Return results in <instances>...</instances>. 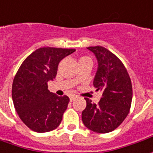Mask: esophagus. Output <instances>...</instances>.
I'll list each match as a JSON object with an SVG mask.
<instances>
[{"label":"esophagus","mask_w":153,"mask_h":153,"mask_svg":"<svg viewBox=\"0 0 153 153\" xmlns=\"http://www.w3.org/2000/svg\"><path fill=\"white\" fill-rule=\"evenodd\" d=\"M77 96L76 95H71V96H70V101H73V100H74V99L76 98Z\"/></svg>","instance_id":"esophagus-1"}]
</instances>
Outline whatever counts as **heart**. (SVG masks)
<instances>
[{"instance_id": "heart-1", "label": "heart", "mask_w": 153, "mask_h": 153, "mask_svg": "<svg viewBox=\"0 0 153 153\" xmlns=\"http://www.w3.org/2000/svg\"><path fill=\"white\" fill-rule=\"evenodd\" d=\"M83 61H91V59L89 58V57H86V56H83V57H81V58H79V62H83ZM75 79H78V76L75 78Z\"/></svg>"}]
</instances>
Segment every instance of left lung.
Returning a JSON list of instances; mask_svg holds the SVG:
<instances>
[{
    "instance_id": "obj_1",
    "label": "left lung",
    "mask_w": 153,
    "mask_h": 153,
    "mask_svg": "<svg viewBox=\"0 0 153 153\" xmlns=\"http://www.w3.org/2000/svg\"><path fill=\"white\" fill-rule=\"evenodd\" d=\"M87 48L98 60L93 84L96 91L102 92V96L98 104L85 98L82 120L94 132L108 133L117 128L129 114L132 100L131 81L124 64L111 52L101 46Z\"/></svg>"
}]
</instances>
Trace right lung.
<instances>
[{
  "instance_id": "add662e5",
  "label": "right lung",
  "mask_w": 153,
  "mask_h": 153,
  "mask_svg": "<svg viewBox=\"0 0 153 153\" xmlns=\"http://www.w3.org/2000/svg\"><path fill=\"white\" fill-rule=\"evenodd\" d=\"M75 49L41 48L21 64L12 83L11 95L20 119L33 131L48 132L59 126L69 98L48 90L56 77L59 62Z\"/></svg>"
}]
</instances>
